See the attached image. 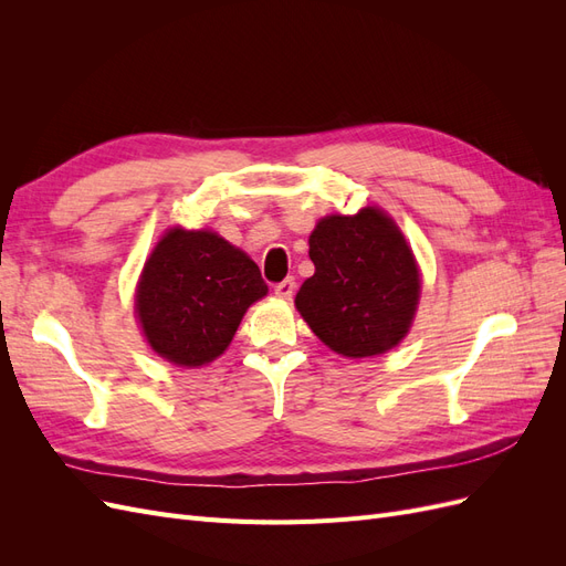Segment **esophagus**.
Here are the masks:
<instances>
[{
	"label": "esophagus",
	"mask_w": 566,
	"mask_h": 566,
	"mask_svg": "<svg viewBox=\"0 0 566 566\" xmlns=\"http://www.w3.org/2000/svg\"><path fill=\"white\" fill-rule=\"evenodd\" d=\"M295 293V279H285L281 283H276V295L283 300H290Z\"/></svg>",
	"instance_id": "esophagus-1"
}]
</instances>
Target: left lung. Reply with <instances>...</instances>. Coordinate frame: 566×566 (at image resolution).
Here are the masks:
<instances>
[{"mask_svg":"<svg viewBox=\"0 0 566 566\" xmlns=\"http://www.w3.org/2000/svg\"><path fill=\"white\" fill-rule=\"evenodd\" d=\"M316 266L295 297L310 328L352 358L385 354L408 333L420 276L401 231L375 208L321 219L310 238Z\"/></svg>","mask_w":566,"mask_h":566,"instance_id":"left-lung-1","label":"left lung"}]
</instances>
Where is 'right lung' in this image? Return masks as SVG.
Returning <instances> with one entry per match:
<instances>
[{
    "instance_id": "add662e5",
    "label": "right lung",
    "mask_w": 566,
    "mask_h": 566,
    "mask_svg": "<svg viewBox=\"0 0 566 566\" xmlns=\"http://www.w3.org/2000/svg\"><path fill=\"white\" fill-rule=\"evenodd\" d=\"M250 256L210 231L172 229L144 266L136 312L148 345L177 366L210 364L266 295Z\"/></svg>"
}]
</instances>
